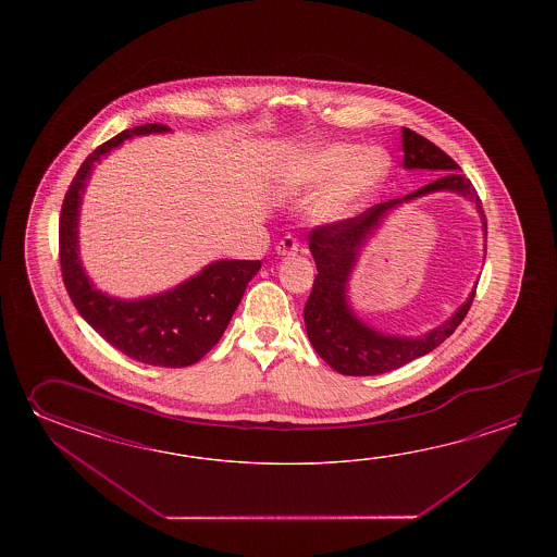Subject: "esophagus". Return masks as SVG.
Returning a JSON list of instances; mask_svg holds the SVG:
<instances>
[{"label": "esophagus", "instance_id": "1", "mask_svg": "<svg viewBox=\"0 0 557 557\" xmlns=\"http://www.w3.org/2000/svg\"><path fill=\"white\" fill-rule=\"evenodd\" d=\"M300 249V243H298V238L293 237V235H286V237L281 238V243L276 245V250H278V255H295Z\"/></svg>", "mask_w": 557, "mask_h": 557}]
</instances>
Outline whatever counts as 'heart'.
Returning a JSON list of instances; mask_svg holds the SVG:
<instances>
[{"label":"heart","mask_w":557,"mask_h":557,"mask_svg":"<svg viewBox=\"0 0 557 557\" xmlns=\"http://www.w3.org/2000/svg\"><path fill=\"white\" fill-rule=\"evenodd\" d=\"M388 171V154L376 147L358 149L350 143H332L305 154L288 171V183L295 187H314L331 178L320 197L319 214L336 219L352 213L376 189Z\"/></svg>","instance_id":"obj_1"}]
</instances>
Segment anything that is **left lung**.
I'll list each match as a JSON object with an SVG mask.
<instances>
[{
    "instance_id": "left-lung-1",
    "label": "left lung",
    "mask_w": 557,
    "mask_h": 557,
    "mask_svg": "<svg viewBox=\"0 0 557 557\" xmlns=\"http://www.w3.org/2000/svg\"><path fill=\"white\" fill-rule=\"evenodd\" d=\"M403 145L406 169H428L438 177L414 193L404 195L403 199L379 202L364 213L336 223L314 226L308 233V247L319 271L312 284V293L305 305L308 338L317 355L344 376L384 374L412 362L418 356L428 355L460 326L475 296L473 290L450 320L420 338L384 336L364 326L348 308L346 283L355 267L356 255L370 237V233L379 226L380 219L392 207L428 193L456 190L475 202L487 233L478 190L473 189L470 178L463 177L460 165L450 154L444 153L438 145L428 141L426 137L408 127H403Z\"/></svg>"
}]
</instances>
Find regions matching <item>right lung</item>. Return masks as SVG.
<instances>
[{
  "mask_svg": "<svg viewBox=\"0 0 557 557\" xmlns=\"http://www.w3.org/2000/svg\"><path fill=\"white\" fill-rule=\"evenodd\" d=\"M159 131L166 125L145 123L123 131L82 163L61 205V276L77 312L113 348L143 364L183 368L199 362L221 341L261 261H216L165 295L127 302L95 290L77 257V214L95 161L133 135Z\"/></svg>",
  "mask_w": 557,
  "mask_h": 557,
  "instance_id": "1",
  "label": "right lung"
}]
</instances>
